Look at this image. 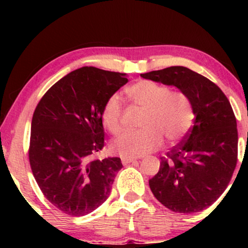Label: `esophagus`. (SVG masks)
<instances>
[{
	"label": "esophagus",
	"instance_id": "34e87169",
	"mask_svg": "<svg viewBox=\"0 0 248 248\" xmlns=\"http://www.w3.org/2000/svg\"><path fill=\"white\" fill-rule=\"evenodd\" d=\"M135 161H138V158H135V157H121L122 164L132 163V162H135Z\"/></svg>",
	"mask_w": 248,
	"mask_h": 248
}]
</instances>
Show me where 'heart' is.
Masks as SVG:
<instances>
[{
    "instance_id": "heart-1",
    "label": "heart",
    "mask_w": 248,
    "mask_h": 248,
    "mask_svg": "<svg viewBox=\"0 0 248 248\" xmlns=\"http://www.w3.org/2000/svg\"><path fill=\"white\" fill-rule=\"evenodd\" d=\"M133 102L146 110L140 130H124L110 143L113 153L124 157H139L157 149L167 139L177 143L189 133L193 122L191 101L186 93L171 91L166 85L152 80H140L127 88ZM124 106L119 94L107 99L101 119L110 133L120 132Z\"/></svg>"
}]
</instances>
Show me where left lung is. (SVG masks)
Wrapping results in <instances>:
<instances>
[{
	"label": "left lung",
	"mask_w": 248,
	"mask_h": 248,
	"mask_svg": "<svg viewBox=\"0 0 248 248\" xmlns=\"http://www.w3.org/2000/svg\"><path fill=\"white\" fill-rule=\"evenodd\" d=\"M142 78L176 86L191 101L193 126L183 141L161 157L149 186L156 199L177 213L212 205L225 191L238 161L237 120L229 99L215 82L184 66H170Z\"/></svg>",
	"instance_id": "obj_1"
}]
</instances>
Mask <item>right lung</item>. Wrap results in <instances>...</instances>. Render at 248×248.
I'll list each match as a JSON object with an SVG mask.
<instances>
[{
    "mask_svg": "<svg viewBox=\"0 0 248 248\" xmlns=\"http://www.w3.org/2000/svg\"><path fill=\"white\" fill-rule=\"evenodd\" d=\"M127 81L124 73L84 66L51 86L33 112L31 170L45 198L66 215H88L109 196L121 160L93 156L104 148L102 107Z\"/></svg>",
    "mask_w": 248,
    "mask_h": 248,
    "instance_id": "right-lung-1",
    "label": "right lung"
}]
</instances>
